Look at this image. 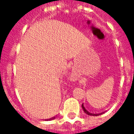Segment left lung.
<instances>
[{
  "label": "left lung",
  "instance_id": "left-lung-1",
  "mask_svg": "<svg viewBox=\"0 0 134 134\" xmlns=\"http://www.w3.org/2000/svg\"><path fill=\"white\" fill-rule=\"evenodd\" d=\"M82 109H83V110H84V112L86 113V114H87V115H93V116H95V115H100V113H99V114H95V113H89L88 111H87V110L85 108L84 105H83V104L82 105Z\"/></svg>",
  "mask_w": 134,
  "mask_h": 134
}]
</instances>
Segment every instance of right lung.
Listing matches in <instances>:
<instances>
[{
  "mask_svg": "<svg viewBox=\"0 0 134 134\" xmlns=\"http://www.w3.org/2000/svg\"><path fill=\"white\" fill-rule=\"evenodd\" d=\"M53 118H54H54H52L51 119H53ZM51 119H49V120H51Z\"/></svg>",
  "mask_w": 134,
  "mask_h": 134,
  "instance_id": "add662e5",
  "label": "right lung"
}]
</instances>
